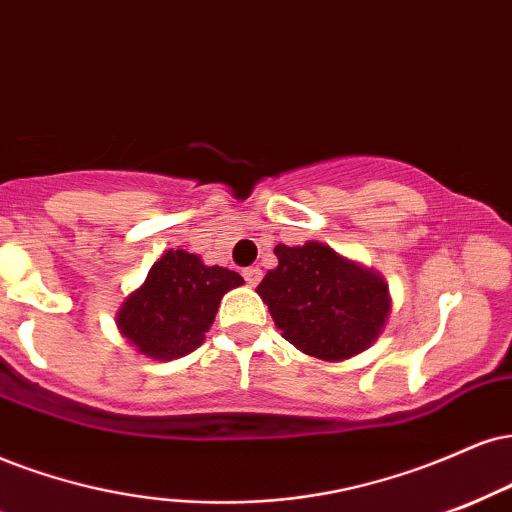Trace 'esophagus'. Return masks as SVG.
<instances>
[{
	"mask_svg": "<svg viewBox=\"0 0 512 512\" xmlns=\"http://www.w3.org/2000/svg\"><path fill=\"white\" fill-rule=\"evenodd\" d=\"M243 276H245V281L250 283V286H257V283H260V279H262V269L260 267H248V269H243Z\"/></svg>",
	"mask_w": 512,
	"mask_h": 512,
	"instance_id": "34e87169",
	"label": "esophagus"
}]
</instances>
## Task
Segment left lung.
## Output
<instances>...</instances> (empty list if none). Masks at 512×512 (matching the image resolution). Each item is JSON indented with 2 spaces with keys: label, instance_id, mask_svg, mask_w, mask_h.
Wrapping results in <instances>:
<instances>
[{
  "label": "left lung",
  "instance_id": "8db88e82",
  "mask_svg": "<svg viewBox=\"0 0 512 512\" xmlns=\"http://www.w3.org/2000/svg\"><path fill=\"white\" fill-rule=\"evenodd\" d=\"M274 255L279 264L257 293L288 343L336 362L377 341L391 312L384 276L315 240L298 248L276 245Z\"/></svg>",
  "mask_w": 512,
  "mask_h": 512
}]
</instances>
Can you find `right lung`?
<instances>
[{
    "instance_id": "1",
    "label": "right lung",
    "mask_w": 512,
    "mask_h": 512,
    "mask_svg": "<svg viewBox=\"0 0 512 512\" xmlns=\"http://www.w3.org/2000/svg\"><path fill=\"white\" fill-rule=\"evenodd\" d=\"M238 286L243 276L231 269L207 267L186 250H166L143 286L123 300L116 326L138 353L174 360L202 346L224 293Z\"/></svg>"
}]
</instances>
